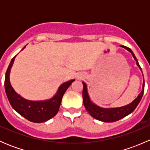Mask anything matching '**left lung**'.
Wrapping results in <instances>:
<instances>
[{"label": "left lung", "mask_w": 150, "mask_h": 150, "mask_svg": "<svg viewBox=\"0 0 150 150\" xmlns=\"http://www.w3.org/2000/svg\"><path fill=\"white\" fill-rule=\"evenodd\" d=\"M121 47L125 48V49L128 50V51H130L132 54L133 57H134V59L137 62V64L140 68L141 70H142V68H141L139 64L138 60L136 58L135 55L133 53V51H131V48L124 46H122ZM83 104L86 110H87L88 112L89 113V115L91 117H94L96 120L103 122H111L117 121V120H120L122 117L127 116L128 115L131 114L137 108V105H138L139 103L140 102L141 99H142L144 91V80L142 92L139 94L137 99H134L131 104H128L126 106H124V107H117V108H102V107H98L97 105L94 104L91 101L90 97H89L88 93L87 91V86H86V84L84 82H83Z\"/></svg>", "instance_id": "1"}]
</instances>
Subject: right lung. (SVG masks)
<instances>
[{
	"mask_svg": "<svg viewBox=\"0 0 150 150\" xmlns=\"http://www.w3.org/2000/svg\"><path fill=\"white\" fill-rule=\"evenodd\" d=\"M25 47L26 46H25ZM16 57V55L11 61L5 75L4 86H5L6 93L9 101V103L15 111L17 112L20 115L26 118L29 121L37 122V123L46 122L57 114L63 95L75 80H71L62 84L59 88L55 96L48 100H27L16 93L10 83V71Z\"/></svg>",
	"mask_w": 150,
	"mask_h": 150,
	"instance_id": "right-lung-1",
	"label": "right lung"
}]
</instances>
